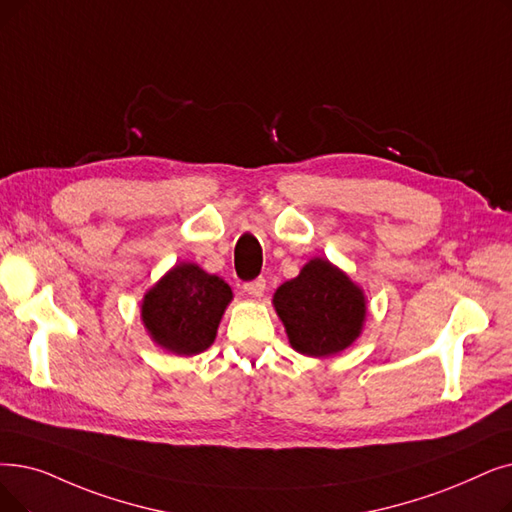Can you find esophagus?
Here are the masks:
<instances>
[{"label": "esophagus", "mask_w": 512, "mask_h": 512, "mask_svg": "<svg viewBox=\"0 0 512 512\" xmlns=\"http://www.w3.org/2000/svg\"><path fill=\"white\" fill-rule=\"evenodd\" d=\"M244 291H247L251 297H261L265 291V280L263 278H255L251 282L244 284Z\"/></svg>", "instance_id": "34e87169"}]
</instances>
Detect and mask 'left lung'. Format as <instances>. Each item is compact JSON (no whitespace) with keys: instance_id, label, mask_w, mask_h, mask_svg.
Instances as JSON below:
<instances>
[{"instance_id":"obj_1","label":"left lung","mask_w":512,"mask_h":512,"mask_svg":"<svg viewBox=\"0 0 512 512\" xmlns=\"http://www.w3.org/2000/svg\"><path fill=\"white\" fill-rule=\"evenodd\" d=\"M274 307L293 349L311 358L339 353L358 339L366 301L335 265L311 259L295 280L284 282Z\"/></svg>"}]
</instances>
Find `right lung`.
Masks as SVG:
<instances>
[{
  "instance_id": "obj_1",
  "label": "right lung",
  "mask_w": 512,
  "mask_h": 512,
  "mask_svg": "<svg viewBox=\"0 0 512 512\" xmlns=\"http://www.w3.org/2000/svg\"><path fill=\"white\" fill-rule=\"evenodd\" d=\"M230 286L194 263H180L144 297L142 318L161 347L177 355L205 351L217 335Z\"/></svg>"
}]
</instances>
